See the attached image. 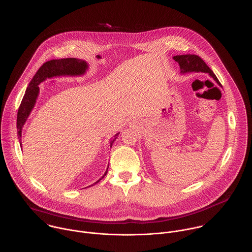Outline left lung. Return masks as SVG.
<instances>
[{"label": "left lung", "mask_w": 252, "mask_h": 252, "mask_svg": "<svg viewBox=\"0 0 252 252\" xmlns=\"http://www.w3.org/2000/svg\"><path fill=\"white\" fill-rule=\"evenodd\" d=\"M176 62L179 63L180 72H206L213 77L218 85L221 86L219 80L217 79L216 74L207 66V64L197 55L186 54V55H177L173 57Z\"/></svg>", "instance_id": "obj_1"}]
</instances>
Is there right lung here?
Returning a JSON list of instances; mask_svg holds the SVG:
<instances>
[{"label": "right lung", "instance_id": "right-lung-1", "mask_svg": "<svg viewBox=\"0 0 252 252\" xmlns=\"http://www.w3.org/2000/svg\"><path fill=\"white\" fill-rule=\"evenodd\" d=\"M88 69V63L82 59L76 58H66V59H57V60H50L45 62L36 72L33 79L31 80L29 86L27 87L22 102L17 112V136L19 140V144L22 148L21 144V137H22V128L28 119L31 111L36 105V99L39 93V83L44 81L46 78H50L53 76H78L82 75L86 72ZM119 133L115 134L113 138L109 141V147L111 148L114 141L117 139ZM108 169L105 172L104 176L97 180L92 185L96 184L102 180L108 173Z\"/></svg>", "mask_w": 252, "mask_h": 252}]
</instances>
